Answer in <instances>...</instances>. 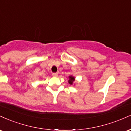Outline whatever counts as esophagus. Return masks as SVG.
<instances>
[{
	"instance_id": "34e87169",
	"label": "esophagus",
	"mask_w": 131,
	"mask_h": 131,
	"mask_svg": "<svg viewBox=\"0 0 131 131\" xmlns=\"http://www.w3.org/2000/svg\"><path fill=\"white\" fill-rule=\"evenodd\" d=\"M52 76H53V77H57V76H58V73H52Z\"/></svg>"
}]
</instances>
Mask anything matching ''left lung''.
<instances>
[{
    "label": "left lung",
    "instance_id": "1",
    "mask_svg": "<svg viewBox=\"0 0 131 131\" xmlns=\"http://www.w3.org/2000/svg\"><path fill=\"white\" fill-rule=\"evenodd\" d=\"M69 78H70V79H69V81H68L69 83H70V84H73V81H74V78L72 76H69Z\"/></svg>",
    "mask_w": 131,
    "mask_h": 131
}]
</instances>
